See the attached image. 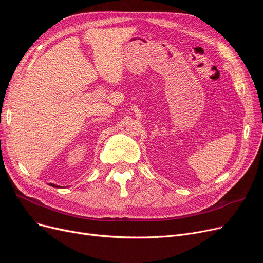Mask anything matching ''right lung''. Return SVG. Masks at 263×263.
I'll list each match as a JSON object with an SVG mask.
<instances>
[{"mask_svg":"<svg viewBox=\"0 0 263 263\" xmlns=\"http://www.w3.org/2000/svg\"><path fill=\"white\" fill-rule=\"evenodd\" d=\"M51 186H53V187H59L58 185H54V184H51Z\"/></svg>","mask_w":263,"mask_h":263,"instance_id":"1","label":"right lung"}]
</instances>
